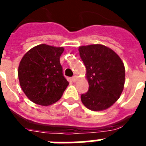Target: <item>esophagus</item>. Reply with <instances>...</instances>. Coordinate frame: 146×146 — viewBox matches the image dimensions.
Wrapping results in <instances>:
<instances>
[{"label":"esophagus","instance_id":"esophagus-1","mask_svg":"<svg viewBox=\"0 0 146 146\" xmlns=\"http://www.w3.org/2000/svg\"><path fill=\"white\" fill-rule=\"evenodd\" d=\"M72 80H73V83H75V82H76V80H77V76H73V77H72Z\"/></svg>","mask_w":146,"mask_h":146}]
</instances>
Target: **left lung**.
<instances>
[{"label": "left lung", "mask_w": 146, "mask_h": 146, "mask_svg": "<svg viewBox=\"0 0 146 146\" xmlns=\"http://www.w3.org/2000/svg\"><path fill=\"white\" fill-rule=\"evenodd\" d=\"M87 69L88 91L81 95L82 103L90 110L103 111L115 103L122 93L125 70L121 59L103 45L79 48Z\"/></svg>", "instance_id": "left-lung-1"}]
</instances>
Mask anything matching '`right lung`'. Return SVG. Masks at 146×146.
I'll return each mask as SVG.
<instances>
[{
  "mask_svg": "<svg viewBox=\"0 0 146 146\" xmlns=\"http://www.w3.org/2000/svg\"><path fill=\"white\" fill-rule=\"evenodd\" d=\"M63 51L62 47L42 44L21 59L18 79L21 89L32 102L48 106L61 98L69 84L59 61Z\"/></svg>",
  "mask_w": 146,
  "mask_h": 146,
  "instance_id": "right-lung-1",
  "label": "right lung"
}]
</instances>
